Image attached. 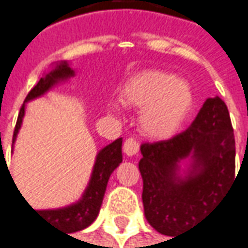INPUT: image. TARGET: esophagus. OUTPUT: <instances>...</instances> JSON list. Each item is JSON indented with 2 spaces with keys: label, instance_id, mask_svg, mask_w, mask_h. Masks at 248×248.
<instances>
[{
  "label": "esophagus",
  "instance_id": "obj_1",
  "mask_svg": "<svg viewBox=\"0 0 248 248\" xmlns=\"http://www.w3.org/2000/svg\"><path fill=\"white\" fill-rule=\"evenodd\" d=\"M139 147H140L139 142L134 139H127L124 144V152L127 156H133L139 152Z\"/></svg>",
  "mask_w": 248,
  "mask_h": 248
}]
</instances>
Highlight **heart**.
I'll list each match as a JSON object with an SVG mask.
<instances>
[{
	"label": "heart",
	"instance_id": "obj_1",
	"mask_svg": "<svg viewBox=\"0 0 248 248\" xmlns=\"http://www.w3.org/2000/svg\"><path fill=\"white\" fill-rule=\"evenodd\" d=\"M126 107L141 109L140 132L151 140H166L180 130L195 103L192 86L174 74L147 70L133 75L121 88ZM108 109L119 114L121 107L111 103Z\"/></svg>",
	"mask_w": 248,
	"mask_h": 248
}]
</instances>
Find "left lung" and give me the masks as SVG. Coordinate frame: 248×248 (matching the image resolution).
<instances>
[{
    "mask_svg": "<svg viewBox=\"0 0 248 248\" xmlns=\"http://www.w3.org/2000/svg\"><path fill=\"white\" fill-rule=\"evenodd\" d=\"M144 214L159 233L175 236L217 206L235 180V136L226 104L207 98L191 126L141 145ZM190 162L181 174L179 165Z\"/></svg>",
    "mask_w": 248,
    "mask_h": 248,
    "instance_id": "8db88e82",
    "label": "left lung"
}]
</instances>
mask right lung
I'll list each match as a JSON object with an SVG mask.
<instances>
[{"label":"right lung","instance_id":"right-lung-1","mask_svg":"<svg viewBox=\"0 0 248 248\" xmlns=\"http://www.w3.org/2000/svg\"><path fill=\"white\" fill-rule=\"evenodd\" d=\"M74 75H75V71H74V68H71L70 63L60 62V63H55L52 70L39 79L38 83L27 94L24 104L20 108L17 122L15 126V132H13L12 142H15L17 133L22 127L24 111H26V103H29L34 98L41 97L53 86L62 83V82L68 81ZM121 162H122V139H118L114 142L108 144L103 150L98 151L94 166H93V171L90 175L89 184L79 201L67 206V207H62V209L34 210V211L38 213L41 218L47 221L49 224L57 225L70 233L88 228L97 218L104 193L107 189L109 175L112 174V171L119 166Z\"/></svg>","mask_w":248,"mask_h":248}]
</instances>
